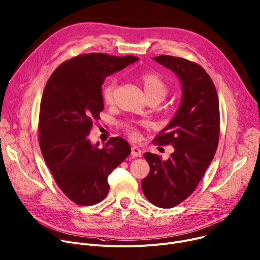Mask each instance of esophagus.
I'll use <instances>...</instances> for the list:
<instances>
[{"mask_svg": "<svg viewBox=\"0 0 260 260\" xmlns=\"http://www.w3.org/2000/svg\"><path fill=\"white\" fill-rule=\"evenodd\" d=\"M131 154H132L133 156H135V157H141L143 153H142V150H141L139 147L133 146V147L131 148Z\"/></svg>", "mask_w": 260, "mask_h": 260, "instance_id": "1", "label": "esophagus"}]
</instances>
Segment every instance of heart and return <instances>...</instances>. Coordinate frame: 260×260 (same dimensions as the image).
<instances>
[{
  "mask_svg": "<svg viewBox=\"0 0 260 260\" xmlns=\"http://www.w3.org/2000/svg\"><path fill=\"white\" fill-rule=\"evenodd\" d=\"M141 81L144 86V90L148 98L164 99L168 92V86L160 76L154 72H146L141 75ZM116 88V81L114 79L107 80L102 87V99L105 104H111L113 102L114 92ZM127 130L132 139L139 137V130L133 126H127Z\"/></svg>",
  "mask_w": 260,
  "mask_h": 260,
  "instance_id": "1",
  "label": "heart"
}]
</instances>
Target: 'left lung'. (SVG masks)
Wrapping results in <instances>:
<instances>
[{
	"instance_id": "8db88e82",
	"label": "left lung",
	"mask_w": 260,
	"mask_h": 260,
	"mask_svg": "<svg viewBox=\"0 0 260 260\" xmlns=\"http://www.w3.org/2000/svg\"><path fill=\"white\" fill-rule=\"evenodd\" d=\"M155 62L172 70L181 83L179 108L153 140L174 147L167 160L144 154L150 172L142 180L147 200L158 208H173L189 197L200 184L218 146L219 104L216 88L206 70L181 57L159 55Z\"/></svg>"
}]
</instances>
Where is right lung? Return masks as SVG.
<instances>
[{
	"label": "right lung",
	"instance_id": "right-lung-1",
	"mask_svg": "<svg viewBox=\"0 0 260 260\" xmlns=\"http://www.w3.org/2000/svg\"><path fill=\"white\" fill-rule=\"evenodd\" d=\"M133 55L88 53L60 64L45 86L39 117V142L58 188L76 205L91 206L108 194V176L131 153L121 137L103 148L88 139L104 109L107 76L136 62Z\"/></svg>",
	"mask_w": 260,
	"mask_h": 260
}]
</instances>
